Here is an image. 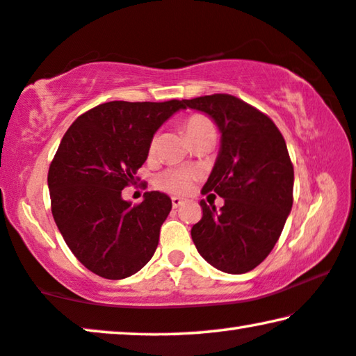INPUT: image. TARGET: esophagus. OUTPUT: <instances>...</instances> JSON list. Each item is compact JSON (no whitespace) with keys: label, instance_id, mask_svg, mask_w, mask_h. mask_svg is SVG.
<instances>
[{"label":"esophagus","instance_id":"34e87169","mask_svg":"<svg viewBox=\"0 0 356 356\" xmlns=\"http://www.w3.org/2000/svg\"><path fill=\"white\" fill-rule=\"evenodd\" d=\"M171 203H172V208L177 209V208H180V206L185 203V200L184 198H179V196H172Z\"/></svg>","mask_w":356,"mask_h":356}]
</instances>
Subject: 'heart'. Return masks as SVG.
Segmentation results:
<instances>
[{
  "instance_id": "heart-1",
  "label": "heart",
  "mask_w": 356,
  "mask_h": 356,
  "mask_svg": "<svg viewBox=\"0 0 356 356\" xmlns=\"http://www.w3.org/2000/svg\"><path fill=\"white\" fill-rule=\"evenodd\" d=\"M184 129L187 132L190 139H193L195 136L201 134V132L212 129L211 121L206 118L204 115H190L187 120L184 121ZM155 148V140L150 144V152ZM195 171L188 168H168L161 171L155 177V185L160 190L169 193H187L190 188H192L193 179H195Z\"/></svg>"
}]
</instances>
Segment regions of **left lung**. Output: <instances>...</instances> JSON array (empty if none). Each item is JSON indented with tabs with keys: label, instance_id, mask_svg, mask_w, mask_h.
Here are the masks:
<instances>
[{
	"label": "left lung",
	"instance_id": "obj_1",
	"mask_svg": "<svg viewBox=\"0 0 356 356\" xmlns=\"http://www.w3.org/2000/svg\"><path fill=\"white\" fill-rule=\"evenodd\" d=\"M216 121L220 150L201 193L224 198L217 211L200 201L192 227L198 252L212 267L240 275L268 256L293 208L294 168L281 132L267 115L230 94L182 100Z\"/></svg>",
	"mask_w": 356,
	"mask_h": 356
}]
</instances>
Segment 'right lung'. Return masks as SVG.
<instances>
[{
	"label": "right lung",
	"mask_w": 356,
	"mask_h": 356,
	"mask_svg": "<svg viewBox=\"0 0 356 356\" xmlns=\"http://www.w3.org/2000/svg\"><path fill=\"white\" fill-rule=\"evenodd\" d=\"M182 100L100 104L73 121L47 172L51 211L75 257L107 280H123L150 261L172 208L161 192L131 206L121 190L136 184L153 134Z\"/></svg>",
	"instance_id": "obj_1"
}]
</instances>
